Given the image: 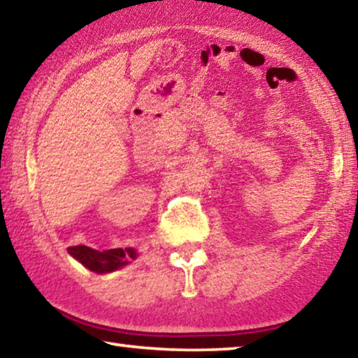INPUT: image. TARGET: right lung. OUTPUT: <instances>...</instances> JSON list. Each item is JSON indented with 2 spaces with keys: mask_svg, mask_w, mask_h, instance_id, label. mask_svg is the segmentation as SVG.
<instances>
[{
  "mask_svg": "<svg viewBox=\"0 0 358 358\" xmlns=\"http://www.w3.org/2000/svg\"><path fill=\"white\" fill-rule=\"evenodd\" d=\"M68 252L72 257L77 259L83 266L88 270L96 271V273H110L121 268V266L128 265L131 259L137 257L134 248H124V250H107V251H96L93 248L85 245L71 246Z\"/></svg>",
  "mask_w": 358,
  "mask_h": 358,
  "instance_id": "right-lung-1",
  "label": "right lung"
}]
</instances>
